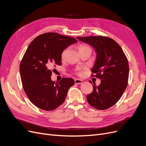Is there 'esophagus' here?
Returning <instances> with one entry per match:
<instances>
[{
  "label": "esophagus",
  "mask_w": 146,
  "mask_h": 146,
  "mask_svg": "<svg viewBox=\"0 0 146 146\" xmlns=\"http://www.w3.org/2000/svg\"><path fill=\"white\" fill-rule=\"evenodd\" d=\"M74 82H75V84H81V83H82V82H83V81H82V80H81L78 79V78H76V79H75Z\"/></svg>",
  "instance_id": "1"
}]
</instances>
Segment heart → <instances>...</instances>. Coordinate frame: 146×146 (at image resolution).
Returning <instances> with one entry per match:
<instances>
[{
	"mask_svg": "<svg viewBox=\"0 0 146 146\" xmlns=\"http://www.w3.org/2000/svg\"><path fill=\"white\" fill-rule=\"evenodd\" d=\"M90 48L88 46H86V45H83V44H82V45H80V46H79V47H78V48H79V51L80 50H82V49H84V48ZM65 51H64L63 52V53H62V58H63L64 57V56H65ZM78 74H79V75H81V72H78Z\"/></svg>",
	"mask_w": 146,
	"mask_h": 146,
	"instance_id": "1",
	"label": "heart"
}]
</instances>
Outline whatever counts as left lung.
Instances as JSON below:
<instances>
[{
	"instance_id": "obj_1",
	"label": "left lung",
	"mask_w": 146,
	"mask_h": 146,
	"mask_svg": "<svg viewBox=\"0 0 146 146\" xmlns=\"http://www.w3.org/2000/svg\"><path fill=\"white\" fill-rule=\"evenodd\" d=\"M77 38L94 48L96 59L92 69L95 75L92 76L101 80L98 86L94 83L93 92L87 96V102L98 110L107 109L120 99L127 87L128 59L121 46L109 37L90 36Z\"/></svg>"
}]
</instances>
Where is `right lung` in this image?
Masks as SVG:
<instances>
[{
    "instance_id": "add662e5",
    "label": "right lung",
    "mask_w": 146,
    "mask_h": 146,
    "mask_svg": "<svg viewBox=\"0 0 146 146\" xmlns=\"http://www.w3.org/2000/svg\"><path fill=\"white\" fill-rule=\"evenodd\" d=\"M77 42L73 37L47 33L34 38L28 47L20 64V75L25 94L37 108L53 110L65 101L74 80L63 78L53 81L52 68L62 65V52Z\"/></svg>"
}]
</instances>
